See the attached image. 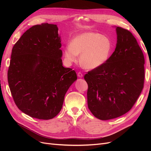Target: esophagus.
<instances>
[{
    "mask_svg": "<svg viewBox=\"0 0 151 151\" xmlns=\"http://www.w3.org/2000/svg\"><path fill=\"white\" fill-rule=\"evenodd\" d=\"M83 74H82V73H81V72H78V76L79 77V78H82L83 77Z\"/></svg>",
    "mask_w": 151,
    "mask_h": 151,
    "instance_id": "1",
    "label": "esophagus"
}]
</instances>
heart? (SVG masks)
Segmentation results:
<instances>
[{"label": "heart", "mask_w": 151, "mask_h": 151, "mask_svg": "<svg viewBox=\"0 0 151 151\" xmlns=\"http://www.w3.org/2000/svg\"><path fill=\"white\" fill-rule=\"evenodd\" d=\"M109 38L95 32H87L76 37L64 50L67 60L73 62L80 54V62L87 69H95L105 63L112 51Z\"/></svg>", "instance_id": "b5f03b06"}]
</instances>
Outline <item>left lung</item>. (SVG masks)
I'll list each match as a JSON object with an SVG mask.
<instances>
[{
	"instance_id": "8db88e82",
	"label": "left lung",
	"mask_w": 151,
	"mask_h": 151,
	"mask_svg": "<svg viewBox=\"0 0 151 151\" xmlns=\"http://www.w3.org/2000/svg\"><path fill=\"white\" fill-rule=\"evenodd\" d=\"M115 51L104 65L88 71V108L100 120L127 113L143 89L145 58L136 38L128 30L116 27Z\"/></svg>"
}]
</instances>
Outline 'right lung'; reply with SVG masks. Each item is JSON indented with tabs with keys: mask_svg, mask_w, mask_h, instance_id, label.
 <instances>
[{
	"mask_svg": "<svg viewBox=\"0 0 151 151\" xmlns=\"http://www.w3.org/2000/svg\"><path fill=\"white\" fill-rule=\"evenodd\" d=\"M61 46L57 25L43 23L27 30L13 47L9 88L18 108L32 117L56 116L77 80L75 70L62 65Z\"/></svg>",
	"mask_w": 151,
	"mask_h": 151,
	"instance_id": "add662e5",
	"label": "right lung"
}]
</instances>
